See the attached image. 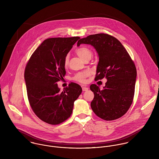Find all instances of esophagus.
Wrapping results in <instances>:
<instances>
[{
    "label": "esophagus",
    "mask_w": 159,
    "mask_h": 159,
    "mask_svg": "<svg viewBox=\"0 0 159 159\" xmlns=\"http://www.w3.org/2000/svg\"><path fill=\"white\" fill-rule=\"evenodd\" d=\"M82 89H83V91H87L88 90V88H87V87H86V86H83V88H82Z\"/></svg>",
    "instance_id": "obj_1"
}]
</instances>
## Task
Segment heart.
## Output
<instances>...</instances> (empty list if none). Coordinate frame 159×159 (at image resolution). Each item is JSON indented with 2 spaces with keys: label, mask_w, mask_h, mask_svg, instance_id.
Listing matches in <instances>:
<instances>
[{
  "label": "heart",
  "mask_w": 159,
  "mask_h": 159,
  "mask_svg": "<svg viewBox=\"0 0 159 159\" xmlns=\"http://www.w3.org/2000/svg\"><path fill=\"white\" fill-rule=\"evenodd\" d=\"M76 53L83 61H85L86 59H90L92 55V51L89 48L86 46H81L78 48L76 50ZM68 62H69L68 56H66L64 62V66L66 67L67 66ZM89 75H90V72L89 71H84L82 72H79L75 75V76L73 77V80L78 82L84 83L86 82V78Z\"/></svg>",
  "instance_id": "1"
}]
</instances>
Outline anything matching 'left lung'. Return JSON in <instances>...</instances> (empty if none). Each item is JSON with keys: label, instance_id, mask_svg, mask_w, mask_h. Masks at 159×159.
<instances>
[{"label": "left lung", "instance_id": "8db88e82", "mask_svg": "<svg viewBox=\"0 0 159 159\" xmlns=\"http://www.w3.org/2000/svg\"><path fill=\"white\" fill-rule=\"evenodd\" d=\"M92 46L99 57L95 80H107L100 90L96 84L90 89L94 93L92 110L98 117L112 120L122 117L131 106L135 93L136 69L122 43L108 34L90 35L78 40L77 46Z\"/></svg>", "mask_w": 159, "mask_h": 159}]
</instances>
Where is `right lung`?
I'll return each mask as SVG.
<instances>
[{"instance_id":"right-lung-1","label":"right lung","mask_w":159,"mask_h":159,"mask_svg":"<svg viewBox=\"0 0 159 159\" xmlns=\"http://www.w3.org/2000/svg\"><path fill=\"white\" fill-rule=\"evenodd\" d=\"M80 39H46L34 52L25 66L24 80L30 105L37 116L49 124H59L70 117L74 102L82 92L76 83H70L62 92L57 84L66 73L64 59Z\"/></svg>"}]
</instances>
